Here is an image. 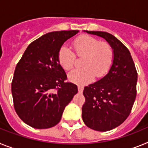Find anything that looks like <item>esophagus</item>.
Masks as SVG:
<instances>
[{
  "instance_id": "obj_1",
  "label": "esophagus",
  "mask_w": 148,
  "mask_h": 148,
  "mask_svg": "<svg viewBox=\"0 0 148 148\" xmlns=\"http://www.w3.org/2000/svg\"><path fill=\"white\" fill-rule=\"evenodd\" d=\"M78 92H80V93H82V92H83V90H84V87H82V86H78Z\"/></svg>"
}]
</instances>
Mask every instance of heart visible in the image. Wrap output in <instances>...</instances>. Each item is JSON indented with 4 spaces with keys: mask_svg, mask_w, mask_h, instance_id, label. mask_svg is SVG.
<instances>
[{
    "mask_svg": "<svg viewBox=\"0 0 148 148\" xmlns=\"http://www.w3.org/2000/svg\"><path fill=\"white\" fill-rule=\"evenodd\" d=\"M73 48L79 57H84L82 69L73 70L68 74V78L73 83L84 85L93 80L95 75L102 77L108 73L113 61V49L108 42H99L97 38L84 35L77 38ZM58 61L65 70L72 69L75 63V56L66 46L58 51Z\"/></svg>",
    "mask_w": 148,
    "mask_h": 148,
    "instance_id": "obj_1",
    "label": "heart"
}]
</instances>
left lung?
<instances>
[{"label": "left lung", "instance_id": "8db88e82", "mask_svg": "<svg viewBox=\"0 0 148 148\" xmlns=\"http://www.w3.org/2000/svg\"><path fill=\"white\" fill-rule=\"evenodd\" d=\"M84 32L103 38L113 49L109 71L83 92L84 124L94 130L108 131L121 125L130 115L136 96L138 75L130 51L114 35L101 31Z\"/></svg>", "mask_w": 148, "mask_h": 148}]
</instances>
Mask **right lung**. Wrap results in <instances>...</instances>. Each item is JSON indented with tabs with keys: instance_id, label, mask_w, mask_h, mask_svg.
<instances>
[{
	"instance_id": "obj_1",
	"label": "right lung",
	"mask_w": 148,
	"mask_h": 148,
	"mask_svg": "<svg viewBox=\"0 0 148 148\" xmlns=\"http://www.w3.org/2000/svg\"><path fill=\"white\" fill-rule=\"evenodd\" d=\"M78 30L57 31L42 35L25 50L15 67L12 82L14 107L21 119L36 129L60 121L66 105L78 92L58 61L64 43Z\"/></svg>"
}]
</instances>
